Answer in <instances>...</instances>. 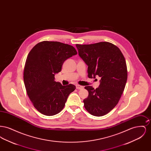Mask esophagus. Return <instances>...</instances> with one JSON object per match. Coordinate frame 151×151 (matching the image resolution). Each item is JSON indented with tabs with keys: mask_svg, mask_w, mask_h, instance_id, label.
Returning <instances> with one entry per match:
<instances>
[{
	"mask_svg": "<svg viewBox=\"0 0 151 151\" xmlns=\"http://www.w3.org/2000/svg\"><path fill=\"white\" fill-rule=\"evenodd\" d=\"M76 89H81L84 88L83 86H80V85H76Z\"/></svg>",
	"mask_w": 151,
	"mask_h": 151,
	"instance_id": "esophagus-1",
	"label": "esophagus"
}]
</instances>
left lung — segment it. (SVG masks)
I'll return each mask as SVG.
<instances>
[{
  "label": "left lung",
  "mask_w": 151,
  "mask_h": 151,
  "mask_svg": "<svg viewBox=\"0 0 151 151\" xmlns=\"http://www.w3.org/2000/svg\"><path fill=\"white\" fill-rule=\"evenodd\" d=\"M76 46L88 65V78H101L100 86L96 89L85 86L89 94L83 101L84 108L94 116L105 115L117 105L124 89L127 79L125 58L117 46L108 42Z\"/></svg>",
  "instance_id": "obj_1"
}]
</instances>
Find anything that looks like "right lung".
<instances>
[{
	"instance_id": "obj_1",
	"label": "right lung",
	"mask_w": 151,
	"mask_h": 151,
	"mask_svg": "<svg viewBox=\"0 0 151 151\" xmlns=\"http://www.w3.org/2000/svg\"><path fill=\"white\" fill-rule=\"evenodd\" d=\"M71 45L57 41L37 43L27 58L24 81L27 94L35 108L44 115L52 116L65 107L69 94L75 91L73 84L62 86L55 81L64 62L76 55Z\"/></svg>"
}]
</instances>
